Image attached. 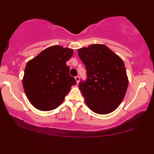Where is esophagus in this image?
<instances>
[{
	"label": "esophagus",
	"mask_w": 154,
	"mask_h": 154,
	"mask_svg": "<svg viewBox=\"0 0 154 154\" xmlns=\"http://www.w3.org/2000/svg\"><path fill=\"white\" fill-rule=\"evenodd\" d=\"M75 81H76V83H77V84L79 83V81H80V77L79 76H75Z\"/></svg>",
	"instance_id": "esophagus-1"
}]
</instances>
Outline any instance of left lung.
Wrapping results in <instances>:
<instances>
[{
  "label": "left lung",
  "instance_id": "left-lung-1",
  "mask_svg": "<svg viewBox=\"0 0 154 154\" xmlns=\"http://www.w3.org/2000/svg\"><path fill=\"white\" fill-rule=\"evenodd\" d=\"M78 53L87 70V81L79 85L85 104L98 114L113 112L121 104L128 86L123 60L102 44L80 48Z\"/></svg>",
  "mask_w": 154,
  "mask_h": 154
}]
</instances>
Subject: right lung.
Here are the masks:
<instances>
[{
	"label": "right lung",
	"mask_w": 154,
	"mask_h": 154,
	"mask_svg": "<svg viewBox=\"0 0 154 154\" xmlns=\"http://www.w3.org/2000/svg\"><path fill=\"white\" fill-rule=\"evenodd\" d=\"M73 54L71 48L53 45L27 62L22 85L27 99L35 109L48 111L57 108L71 86L76 84L66 65Z\"/></svg>",
	"instance_id": "obj_1"
}]
</instances>
